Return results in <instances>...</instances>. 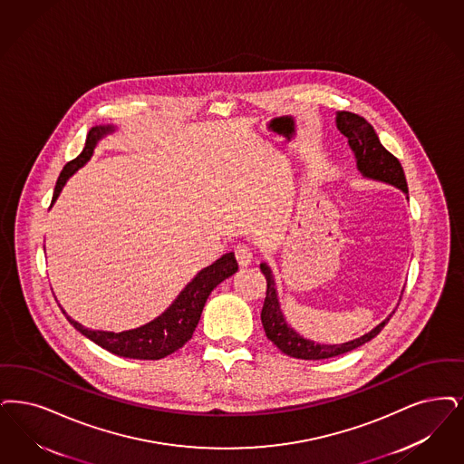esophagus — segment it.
<instances>
[{
    "instance_id": "34e87169",
    "label": "esophagus",
    "mask_w": 464,
    "mask_h": 464,
    "mask_svg": "<svg viewBox=\"0 0 464 464\" xmlns=\"http://www.w3.org/2000/svg\"><path fill=\"white\" fill-rule=\"evenodd\" d=\"M235 256H237V259H238V264L243 266V267H246V266L252 264V260H254L252 248H250L248 245H238V246L235 248Z\"/></svg>"
}]
</instances>
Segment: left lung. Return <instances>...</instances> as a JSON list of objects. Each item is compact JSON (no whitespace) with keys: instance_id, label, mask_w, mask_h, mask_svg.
<instances>
[{"instance_id":"left-lung-1","label":"left lung","mask_w":464,"mask_h":464,"mask_svg":"<svg viewBox=\"0 0 464 464\" xmlns=\"http://www.w3.org/2000/svg\"><path fill=\"white\" fill-rule=\"evenodd\" d=\"M336 128L349 140V145H351L355 160H357V169L361 170V174L364 178L395 186L408 195V181L404 176V169L397 160V157H393L389 150L380 143L378 134L374 132L372 126L364 117L353 113V111H336ZM260 271L266 276V283H267L266 298H264V305H262V313H260L264 332L281 353H286L290 357L305 359V361H319V359H330L334 355L351 353L380 334L393 314L392 313L385 321H382L376 328H372L370 334H362L361 338H355L347 343H340V345L315 343L313 340L300 336L294 328L288 326L285 315L279 309L276 285H275V278H273L269 266L266 262H262Z\"/></svg>"}]
</instances>
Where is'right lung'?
<instances>
[{
    "mask_svg": "<svg viewBox=\"0 0 464 464\" xmlns=\"http://www.w3.org/2000/svg\"><path fill=\"white\" fill-rule=\"evenodd\" d=\"M113 130H115L113 126H96L90 130L82 151L75 157L74 160L67 162L63 170L60 172L52 204L58 198L67 179L74 174L79 167L84 166L92 159L96 143ZM237 271H238V262L235 259V254L233 252L224 254L221 259L216 260L212 266L202 269L195 278L186 285L185 290L169 305L166 313H162L157 319L150 321L149 324L140 326L136 330H130V332H121V334L100 332V330L96 332V330H90V328H84L82 324H79L63 309H62V313L65 314L67 321L74 326L79 334L90 338L102 349L115 353V355H121V357L155 361V359H162L166 355L176 353L178 349H181L185 345L186 342L193 336V332L200 321L205 302L210 295V292L221 281L233 276Z\"/></svg>",
    "mask_w": 464,
    "mask_h": 464,
    "instance_id": "obj_1",
    "label": "right lung"
}]
</instances>
